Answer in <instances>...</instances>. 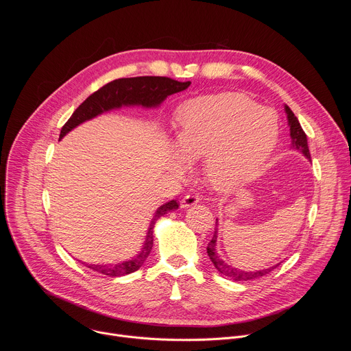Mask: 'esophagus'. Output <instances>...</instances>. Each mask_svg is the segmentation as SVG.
<instances>
[{
    "instance_id": "esophagus-1",
    "label": "esophagus",
    "mask_w": 351,
    "mask_h": 351,
    "mask_svg": "<svg viewBox=\"0 0 351 351\" xmlns=\"http://www.w3.org/2000/svg\"><path fill=\"white\" fill-rule=\"evenodd\" d=\"M198 199H199L198 194H193V193H191V194H187V195L183 197L182 203H180V207H182V208H189V207L197 204Z\"/></svg>"
}]
</instances>
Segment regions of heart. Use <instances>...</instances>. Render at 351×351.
Instances as JSON below:
<instances>
[{"instance_id": "1", "label": "heart", "mask_w": 351, "mask_h": 351, "mask_svg": "<svg viewBox=\"0 0 351 351\" xmlns=\"http://www.w3.org/2000/svg\"><path fill=\"white\" fill-rule=\"evenodd\" d=\"M175 119L179 154L187 161L207 158V179L219 191L254 180L279 138L276 114L240 93L187 99Z\"/></svg>"}]
</instances>
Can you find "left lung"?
I'll use <instances>...</instances> for the list:
<instances>
[{
	"mask_svg": "<svg viewBox=\"0 0 351 351\" xmlns=\"http://www.w3.org/2000/svg\"><path fill=\"white\" fill-rule=\"evenodd\" d=\"M285 112L287 115V122H289V128H290V148L291 149H297V152L302 153L307 160H311L310 157V149H308V143H307V136L303 130V128L300 126L298 119L295 118V115L293 114V111L285 104ZM215 230H214V237L211 239V241L208 243L207 247V253L210 260L213 261L214 267L218 269L219 274H222L223 276H228L232 280H253V279H258L267 274H269L271 271H274L279 264L269 267V268H264V269H258V271H243L239 268H234L229 264H226L217 253V239H218V219L215 222Z\"/></svg>",
	"mask_w": 351,
	"mask_h": 351,
	"instance_id": "1",
	"label": "left lung"
}]
</instances>
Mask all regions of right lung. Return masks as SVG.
<instances>
[{"label": "right lung", "instance_id": "right-lung-1", "mask_svg": "<svg viewBox=\"0 0 351 351\" xmlns=\"http://www.w3.org/2000/svg\"><path fill=\"white\" fill-rule=\"evenodd\" d=\"M190 82H178L162 76H140V77H123L110 82L103 86L76 108L68 122L62 126L60 140L66 136L71 130L77 128L86 121H90L104 112L119 110L122 107H143V108H157L165 98L171 94L186 90ZM176 199L162 204L154 213L152 222L148 225L145 239L143 241L140 252L130 260L121 261L117 264H86L90 269L107 276H125L137 271L147 260L154 243V225L165 214L178 210Z\"/></svg>", "mask_w": 351, "mask_h": 351}]
</instances>
